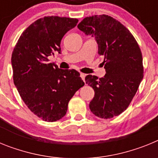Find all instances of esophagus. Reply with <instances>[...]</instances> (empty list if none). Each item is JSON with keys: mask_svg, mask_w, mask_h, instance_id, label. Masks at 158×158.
Wrapping results in <instances>:
<instances>
[{"mask_svg": "<svg viewBox=\"0 0 158 158\" xmlns=\"http://www.w3.org/2000/svg\"><path fill=\"white\" fill-rule=\"evenodd\" d=\"M80 76H81V77L82 80H83V81L85 82V74H84V73H81Z\"/></svg>", "mask_w": 158, "mask_h": 158, "instance_id": "34e87169", "label": "esophagus"}]
</instances>
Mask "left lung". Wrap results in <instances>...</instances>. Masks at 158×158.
Here are the masks:
<instances>
[{
    "instance_id": "8db88e82",
    "label": "left lung",
    "mask_w": 158,
    "mask_h": 158,
    "mask_svg": "<svg viewBox=\"0 0 158 158\" xmlns=\"http://www.w3.org/2000/svg\"><path fill=\"white\" fill-rule=\"evenodd\" d=\"M77 27L94 36L104 58V77H85L86 84L95 92L89 108L99 118L118 116L130 105L143 78L140 47L123 24L107 15L85 17Z\"/></svg>"
}]
</instances>
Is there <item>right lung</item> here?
Here are the masks:
<instances>
[{"instance_id":"1","label":"right lung","mask_w":158,"mask_h":158,"mask_svg":"<svg viewBox=\"0 0 158 158\" xmlns=\"http://www.w3.org/2000/svg\"><path fill=\"white\" fill-rule=\"evenodd\" d=\"M76 18L45 16L37 19L19 36L12 54L13 82L32 113L46 122H55L66 114L68 104L85 85L75 69H62L49 62L58 51Z\"/></svg>"}]
</instances>
